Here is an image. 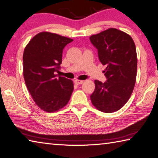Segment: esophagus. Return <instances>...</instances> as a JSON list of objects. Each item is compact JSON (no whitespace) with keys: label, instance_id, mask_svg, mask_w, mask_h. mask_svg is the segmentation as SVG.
<instances>
[{"label":"esophagus","instance_id":"1","mask_svg":"<svg viewBox=\"0 0 158 158\" xmlns=\"http://www.w3.org/2000/svg\"><path fill=\"white\" fill-rule=\"evenodd\" d=\"M83 83V81H81V80H75V83L77 85L82 84Z\"/></svg>","mask_w":158,"mask_h":158}]
</instances>
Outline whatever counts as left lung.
I'll return each mask as SVG.
<instances>
[{
	"mask_svg": "<svg viewBox=\"0 0 158 158\" xmlns=\"http://www.w3.org/2000/svg\"><path fill=\"white\" fill-rule=\"evenodd\" d=\"M98 50L100 62L106 65L105 83L95 80V89L90 96L96 109L113 113L127 102L135 88L137 56L132 37L116 28H109L89 37Z\"/></svg>",
	"mask_w": 158,
	"mask_h": 158,
	"instance_id": "left-lung-1",
	"label": "left lung"
}]
</instances>
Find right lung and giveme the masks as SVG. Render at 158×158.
Listing matches in <instances>:
<instances>
[{"mask_svg": "<svg viewBox=\"0 0 158 158\" xmlns=\"http://www.w3.org/2000/svg\"><path fill=\"white\" fill-rule=\"evenodd\" d=\"M73 39L43 32L35 35L23 55V78L36 105L47 112H54L69 102L73 83L56 75L60 69L62 51Z\"/></svg>", "mask_w": 158, "mask_h": 158, "instance_id": "obj_1", "label": "right lung"}]
</instances>
